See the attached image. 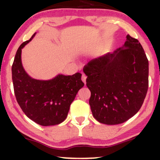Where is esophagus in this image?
Segmentation results:
<instances>
[{
	"instance_id": "34e87169",
	"label": "esophagus",
	"mask_w": 160,
	"mask_h": 160,
	"mask_svg": "<svg viewBox=\"0 0 160 160\" xmlns=\"http://www.w3.org/2000/svg\"><path fill=\"white\" fill-rule=\"evenodd\" d=\"M82 80L84 82V84L86 83V76L84 74H82Z\"/></svg>"
}]
</instances>
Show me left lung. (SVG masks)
<instances>
[{
    "label": "left lung",
    "mask_w": 160,
    "mask_h": 160,
    "mask_svg": "<svg viewBox=\"0 0 160 160\" xmlns=\"http://www.w3.org/2000/svg\"><path fill=\"white\" fill-rule=\"evenodd\" d=\"M92 113L99 122L122 123L140 110L148 89L149 65L142 46L126 36L122 47L84 66Z\"/></svg>",
    "instance_id": "1"
}]
</instances>
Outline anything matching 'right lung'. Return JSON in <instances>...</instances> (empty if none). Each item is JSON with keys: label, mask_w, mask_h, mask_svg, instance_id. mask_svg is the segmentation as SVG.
Masks as SVG:
<instances>
[{"label": "right lung", "mask_w": 160, "mask_h": 160, "mask_svg": "<svg viewBox=\"0 0 160 160\" xmlns=\"http://www.w3.org/2000/svg\"><path fill=\"white\" fill-rule=\"evenodd\" d=\"M20 45L12 65V79L16 101L25 114L36 123L43 126L63 122L77 93L84 86L82 74L57 75L49 80L33 79L22 65V49L33 39Z\"/></svg>", "instance_id": "add662e5"}]
</instances>
